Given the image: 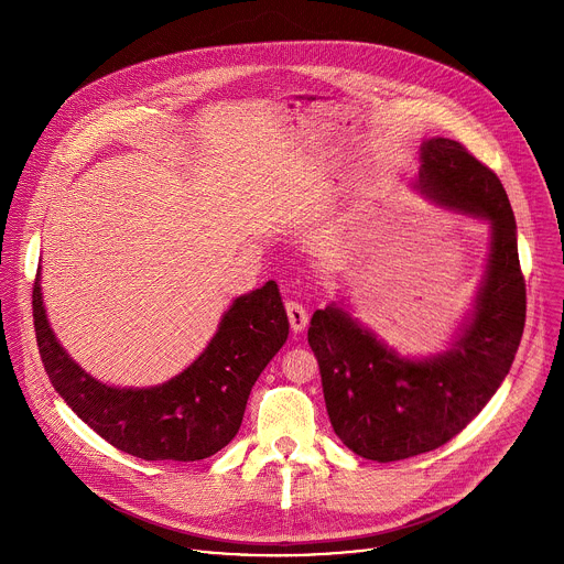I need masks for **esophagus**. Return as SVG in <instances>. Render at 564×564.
Segmentation results:
<instances>
[{"mask_svg": "<svg viewBox=\"0 0 564 564\" xmlns=\"http://www.w3.org/2000/svg\"><path fill=\"white\" fill-rule=\"evenodd\" d=\"M285 312H288V318H290V328L294 333H301L307 326V310H305L303 303L288 301L285 303Z\"/></svg>", "mask_w": 564, "mask_h": 564, "instance_id": "1", "label": "esophagus"}]
</instances>
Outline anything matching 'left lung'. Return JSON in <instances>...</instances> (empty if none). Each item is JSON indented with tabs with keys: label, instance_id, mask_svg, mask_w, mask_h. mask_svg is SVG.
Listing matches in <instances>:
<instances>
[{
	"label": "left lung",
	"instance_id": "1",
	"mask_svg": "<svg viewBox=\"0 0 564 564\" xmlns=\"http://www.w3.org/2000/svg\"><path fill=\"white\" fill-rule=\"evenodd\" d=\"M420 158V187L489 218L494 248L470 324L440 357L399 359L337 305L312 314L307 344L330 424L352 453L375 462L406 459L462 433L509 375L527 318L516 218L500 178L457 140L431 138Z\"/></svg>",
	"mask_w": 564,
	"mask_h": 564
}]
</instances>
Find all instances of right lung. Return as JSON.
<instances>
[{"label":"right lung","mask_w":564,"mask_h":564,"mask_svg":"<svg viewBox=\"0 0 564 564\" xmlns=\"http://www.w3.org/2000/svg\"><path fill=\"white\" fill-rule=\"evenodd\" d=\"M35 339L44 370L68 409L102 440L133 457L196 462L225 448L243 422L248 397L288 339V314L274 281L238 296L205 352L155 388H111L62 350L33 283Z\"/></svg>","instance_id":"obj_1"}]
</instances>
